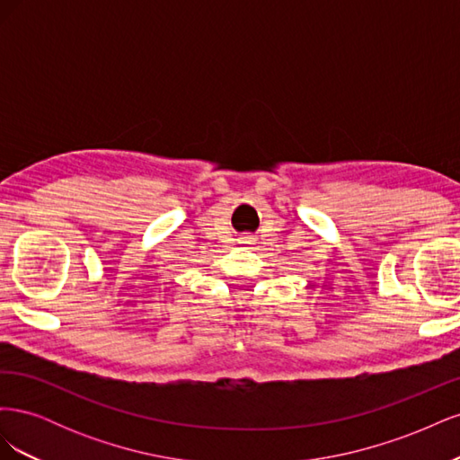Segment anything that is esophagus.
I'll list each match as a JSON object with an SVG mask.
<instances>
[{"instance_id":"1","label":"esophagus","mask_w":460,"mask_h":460,"mask_svg":"<svg viewBox=\"0 0 460 460\" xmlns=\"http://www.w3.org/2000/svg\"><path fill=\"white\" fill-rule=\"evenodd\" d=\"M240 243H242V245H253V243H255V238H253V235H242Z\"/></svg>"}]
</instances>
